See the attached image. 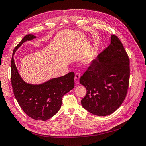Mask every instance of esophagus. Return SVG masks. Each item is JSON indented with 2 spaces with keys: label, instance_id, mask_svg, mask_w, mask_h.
<instances>
[{
  "label": "esophagus",
  "instance_id": "34e87169",
  "mask_svg": "<svg viewBox=\"0 0 146 146\" xmlns=\"http://www.w3.org/2000/svg\"><path fill=\"white\" fill-rule=\"evenodd\" d=\"M79 79H80V75L79 74H75V77H74V81H75V83L76 85H78L79 83Z\"/></svg>",
  "mask_w": 146,
  "mask_h": 146
}]
</instances>
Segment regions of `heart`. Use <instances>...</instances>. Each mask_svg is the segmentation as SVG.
Here are the masks:
<instances>
[{"instance_id":"heart-1","label":"heart","mask_w":146,"mask_h":146,"mask_svg":"<svg viewBox=\"0 0 146 146\" xmlns=\"http://www.w3.org/2000/svg\"><path fill=\"white\" fill-rule=\"evenodd\" d=\"M93 58L90 57V58H88L86 59L84 61V63L87 65H90L92 62H93Z\"/></svg>"}]
</instances>
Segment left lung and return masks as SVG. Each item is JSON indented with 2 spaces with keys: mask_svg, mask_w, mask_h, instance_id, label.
<instances>
[{
  "mask_svg": "<svg viewBox=\"0 0 146 146\" xmlns=\"http://www.w3.org/2000/svg\"><path fill=\"white\" fill-rule=\"evenodd\" d=\"M129 58L114 35L111 43L92 62L79 79L87 90L81 100L83 108L97 116L113 113L126 97L130 78Z\"/></svg>",
  "mask_w": 146,
  "mask_h": 146,
  "instance_id": "8db88e82",
  "label": "left lung"
}]
</instances>
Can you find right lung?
I'll return each instance as SVG.
<instances>
[{"label": "right lung", "instance_id": "obj_1", "mask_svg": "<svg viewBox=\"0 0 146 146\" xmlns=\"http://www.w3.org/2000/svg\"><path fill=\"white\" fill-rule=\"evenodd\" d=\"M36 36L26 35L14 48L11 59V79L14 96L23 111L36 120L46 121L61 108L62 97L74 88V73L48 80L40 84L26 83L20 76L14 60V55L19 47Z\"/></svg>", "mask_w": 146, "mask_h": 146}]
</instances>
